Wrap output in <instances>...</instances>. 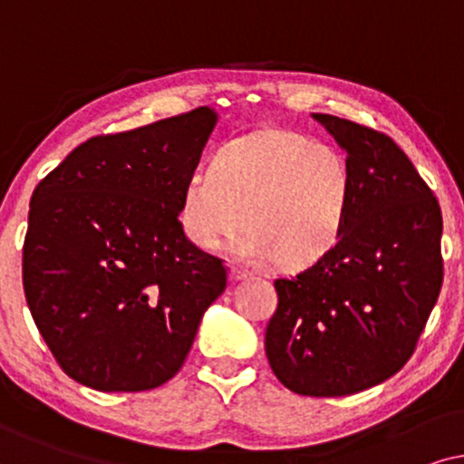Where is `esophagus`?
Returning <instances> with one entry per match:
<instances>
[{
    "label": "esophagus",
    "instance_id": "obj_1",
    "mask_svg": "<svg viewBox=\"0 0 464 464\" xmlns=\"http://www.w3.org/2000/svg\"><path fill=\"white\" fill-rule=\"evenodd\" d=\"M228 277H231V282L248 280L250 271H246V269H242V267H231V271H228Z\"/></svg>",
    "mask_w": 464,
    "mask_h": 464
}]
</instances>
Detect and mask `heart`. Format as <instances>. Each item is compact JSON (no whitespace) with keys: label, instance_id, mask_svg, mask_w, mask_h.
I'll return each mask as SVG.
<instances>
[{"label":"heart","instance_id":"b5f03b06","mask_svg":"<svg viewBox=\"0 0 464 464\" xmlns=\"http://www.w3.org/2000/svg\"><path fill=\"white\" fill-rule=\"evenodd\" d=\"M350 174L342 154L304 135L267 129L228 144L214 168L184 184L180 222L187 237L216 250L242 228L246 261L304 267L324 256L342 233ZM245 220H241V216Z\"/></svg>","mask_w":464,"mask_h":464}]
</instances>
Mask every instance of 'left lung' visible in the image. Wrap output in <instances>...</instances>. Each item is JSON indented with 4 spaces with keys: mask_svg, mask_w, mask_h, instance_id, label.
Returning a JSON list of instances; mask_svg holds the SVG:
<instances>
[{
    "mask_svg": "<svg viewBox=\"0 0 464 464\" xmlns=\"http://www.w3.org/2000/svg\"><path fill=\"white\" fill-rule=\"evenodd\" d=\"M312 116L348 154V212L324 256L274 282L265 352L288 391L345 397L382 384L416 350L443 282V220L433 190L388 135Z\"/></svg>",
    "mask_w": 464,
    "mask_h": 464,
    "instance_id": "1",
    "label": "left lung"
}]
</instances>
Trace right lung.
<instances>
[{
	"label": "right lung",
	"mask_w": 464,
	"mask_h": 464,
	"mask_svg": "<svg viewBox=\"0 0 464 464\" xmlns=\"http://www.w3.org/2000/svg\"><path fill=\"white\" fill-rule=\"evenodd\" d=\"M218 121L197 108L97 135L34 190L24 299L61 369L103 392L150 391L184 365L227 288L220 258L184 236V184Z\"/></svg>",
	"instance_id": "1"
}]
</instances>
